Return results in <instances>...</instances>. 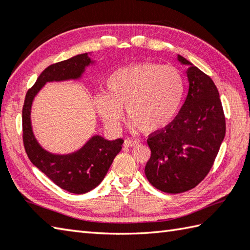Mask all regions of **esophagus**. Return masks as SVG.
<instances>
[{
    "label": "esophagus",
    "mask_w": 250,
    "mask_h": 250,
    "mask_svg": "<svg viewBox=\"0 0 250 250\" xmlns=\"http://www.w3.org/2000/svg\"><path fill=\"white\" fill-rule=\"evenodd\" d=\"M138 145V141L137 140H134V139H125L124 141V146L125 147H135V146Z\"/></svg>",
    "instance_id": "1"
}]
</instances>
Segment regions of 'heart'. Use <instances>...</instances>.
Returning <instances> with one entry per match:
<instances>
[{"instance_id":"obj_1","label":"heart","mask_w":250,"mask_h":250,"mask_svg":"<svg viewBox=\"0 0 250 250\" xmlns=\"http://www.w3.org/2000/svg\"><path fill=\"white\" fill-rule=\"evenodd\" d=\"M106 92L95 97L99 115L110 128H116L126 114L135 128L155 134L175 119L185 96L186 83L180 69L171 65L141 62L113 72L106 79Z\"/></svg>"}]
</instances>
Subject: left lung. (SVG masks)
Listing matches in <instances>:
<instances>
[{
	"instance_id": "left-lung-1",
	"label": "left lung",
	"mask_w": 250,
	"mask_h": 250,
	"mask_svg": "<svg viewBox=\"0 0 250 250\" xmlns=\"http://www.w3.org/2000/svg\"><path fill=\"white\" fill-rule=\"evenodd\" d=\"M186 70V100L171 124L147 140L151 157L145 174L157 189L180 194L196 187L212 167L225 136L218 88L208 75L177 55Z\"/></svg>"
}]
</instances>
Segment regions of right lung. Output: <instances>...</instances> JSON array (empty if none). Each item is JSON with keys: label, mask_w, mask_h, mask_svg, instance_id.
I'll return each instance as SVG.
<instances>
[{"label": "right lung", "mask_w": 250, "mask_h": 250, "mask_svg": "<svg viewBox=\"0 0 250 250\" xmlns=\"http://www.w3.org/2000/svg\"><path fill=\"white\" fill-rule=\"evenodd\" d=\"M95 64L88 53L78 54L63 62L52 64L38 77L29 89L22 107V140L28 158L35 167L64 190L84 194L100 184L121 151L123 139L106 140L93 135L77 151L52 153L38 143L31 125V106L35 97L46 83L77 81L83 77L86 67Z\"/></svg>", "instance_id": "1"}]
</instances>
